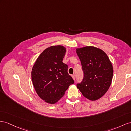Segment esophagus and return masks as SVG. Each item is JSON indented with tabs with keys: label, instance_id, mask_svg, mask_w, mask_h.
Listing matches in <instances>:
<instances>
[{
	"label": "esophagus",
	"instance_id": "34e87169",
	"mask_svg": "<svg viewBox=\"0 0 131 131\" xmlns=\"http://www.w3.org/2000/svg\"><path fill=\"white\" fill-rule=\"evenodd\" d=\"M72 78H73V80H75V78H76V76H75V74L72 75Z\"/></svg>",
	"mask_w": 131,
	"mask_h": 131
}]
</instances>
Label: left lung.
Returning a JSON list of instances; mask_svg holds the SVG:
<instances>
[{"label": "left lung", "mask_w": 131, "mask_h": 131, "mask_svg": "<svg viewBox=\"0 0 131 131\" xmlns=\"http://www.w3.org/2000/svg\"><path fill=\"white\" fill-rule=\"evenodd\" d=\"M81 61L83 78L77 88L83 96L91 101L100 99L111 84L113 70L106 53L93 46L76 49Z\"/></svg>", "instance_id": "8db88e82"}]
</instances>
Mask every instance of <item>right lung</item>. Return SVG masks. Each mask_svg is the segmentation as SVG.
I'll return each mask as SVG.
<instances>
[{
    "instance_id": "add662e5",
    "label": "right lung",
    "mask_w": 131,
    "mask_h": 131,
    "mask_svg": "<svg viewBox=\"0 0 131 131\" xmlns=\"http://www.w3.org/2000/svg\"><path fill=\"white\" fill-rule=\"evenodd\" d=\"M65 53L66 48L62 46L49 47L39 55L32 67V84L39 96L47 103L58 102L74 83L68 72V66L62 62Z\"/></svg>"
}]
</instances>
